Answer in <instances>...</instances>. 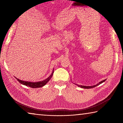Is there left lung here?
<instances>
[{
	"label": "left lung",
	"mask_w": 123,
	"mask_h": 123,
	"mask_svg": "<svg viewBox=\"0 0 123 123\" xmlns=\"http://www.w3.org/2000/svg\"><path fill=\"white\" fill-rule=\"evenodd\" d=\"M105 80H104L103 81H101V82H100L99 83H98V84L95 85H93V86H82V85H78V86L79 87H81V88H94V87H96L97 86H98V85H99L100 84H101L103 82H104Z\"/></svg>",
	"instance_id": "1"
}]
</instances>
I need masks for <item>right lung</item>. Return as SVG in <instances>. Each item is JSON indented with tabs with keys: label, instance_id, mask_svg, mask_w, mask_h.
<instances>
[{
	"label": "right lung",
	"instance_id": "add662e5",
	"mask_svg": "<svg viewBox=\"0 0 123 123\" xmlns=\"http://www.w3.org/2000/svg\"><path fill=\"white\" fill-rule=\"evenodd\" d=\"M54 73V72H53L50 75L48 78L45 79L44 80L41 81H38V82H29V81H23L21 80H19L17 78H16L17 80H18V81H19L20 84L24 85H25L26 86H29L30 87H31V88H38V87H42L44 86L45 85H46L47 83L50 80L52 76H53Z\"/></svg>",
	"mask_w": 123,
	"mask_h": 123
}]
</instances>
